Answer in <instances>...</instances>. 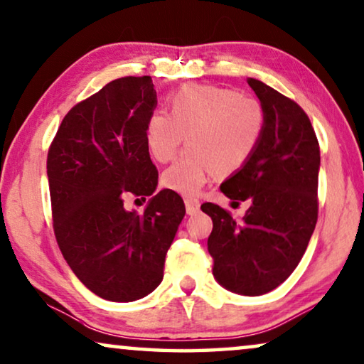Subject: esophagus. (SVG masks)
<instances>
[{
  "mask_svg": "<svg viewBox=\"0 0 364 364\" xmlns=\"http://www.w3.org/2000/svg\"><path fill=\"white\" fill-rule=\"evenodd\" d=\"M186 210H187L188 215L198 213L200 202H198V200H195V198H186Z\"/></svg>",
  "mask_w": 364,
  "mask_h": 364,
  "instance_id": "34e87169",
  "label": "esophagus"
}]
</instances>
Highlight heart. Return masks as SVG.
I'll use <instances>...</instances> for the list:
<instances>
[{"label": "heart", "mask_w": 364, "mask_h": 364, "mask_svg": "<svg viewBox=\"0 0 364 364\" xmlns=\"http://www.w3.org/2000/svg\"><path fill=\"white\" fill-rule=\"evenodd\" d=\"M169 109L147 118L146 147L152 159L167 162L187 133L188 149L162 172V186L187 197L197 195L213 172L243 169L266 129L259 100L231 88L186 85L169 98Z\"/></svg>", "instance_id": "1"}]
</instances>
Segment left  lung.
<instances>
[{"label":"left lung","instance_id":"left-lung-1","mask_svg":"<svg viewBox=\"0 0 364 364\" xmlns=\"http://www.w3.org/2000/svg\"><path fill=\"white\" fill-rule=\"evenodd\" d=\"M266 109V129L247 164L220 191L233 203L250 202L241 221L215 203L208 252L220 286L262 296L286 281L302 259L317 223L320 147L312 123L291 98L247 78Z\"/></svg>","mask_w":364,"mask_h":364}]
</instances>
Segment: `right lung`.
I'll return each instance as SVG.
<instances>
[{"mask_svg":"<svg viewBox=\"0 0 364 364\" xmlns=\"http://www.w3.org/2000/svg\"><path fill=\"white\" fill-rule=\"evenodd\" d=\"M157 107L151 77H123L65 114L47 154L54 233L83 286L112 302H133L159 286L186 215L181 195L157 188L146 123ZM150 196L144 214L124 208ZM146 200V198H144Z\"/></svg>","mask_w":364,"mask_h":364,"instance_id":"1","label":"right lung"}]
</instances>
